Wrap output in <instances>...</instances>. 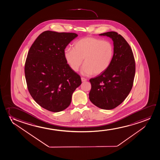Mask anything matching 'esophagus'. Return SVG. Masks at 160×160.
<instances>
[{"mask_svg": "<svg viewBox=\"0 0 160 160\" xmlns=\"http://www.w3.org/2000/svg\"><path fill=\"white\" fill-rule=\"evenodd\" d=\"M81 81H82V82H84V81H87V79L85 78L82 77V78H81Z\"/></svg>", "mask_w": 160, "mask_h": 160, "instance_id": "1", "label": "esophagus"}]
</instances>
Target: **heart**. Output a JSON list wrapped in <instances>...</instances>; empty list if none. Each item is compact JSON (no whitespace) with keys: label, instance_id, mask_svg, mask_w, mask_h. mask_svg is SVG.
Here are the masks:
<instances>
[{"label":"heart","instance_id":"obj_1","mask_svg":"<svg viewBox=\"0 0 160 160\" xmlns=\"http://www.w3.org/2000/svg\"><path fill=\"white\" fill-rule=\"evenodd\" d=\"M114 52L111 42L97 38L86 37L78 40L73 48H66L64 56L74 72L79 71L84 59L83 74H100L110 66Z\"/></svg>","mask_w":160,"mask_h":160}]
</instances>
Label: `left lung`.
Masks as SVG:
<instances>
[{"label": "left lung", "instance_id": "obj_1", "mask_svg": "<svg viewBox=\"0 0 160 160\" xmlns=\"http://www.w3.org/2000/svg\"><path fill=\"white\" fill-rule=\"evenodd\" d=\"M100 35L112 38L114 52L108 68L89 80L91 89L89 98L98 108L111 110L122 103L132 88L136 71L135 58L130 46L120 34L110 31Z\"/></svg>", "mask_w": 160, "mask_h": 160}]
</instances>
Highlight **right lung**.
<instances>
[{
    "instance_id": "right-lung-1",
    "label": "right lung",
    "mask_w": 160,
    "mask_h": 160,
    "mask_svg": "<svg viewBox=\"0 0 160 160\" xmlns=\"http://www.w3.org/2000/svg\"><path fill=\"white\" fill-rule=\"evenodd\" d=\"M78 36L73 32L44 31L28 53L24 67L28 89L39 105L49 111L65 110L81 84L80 76L67 62L64 52Z\"/></svg>"
}]
</instances>
